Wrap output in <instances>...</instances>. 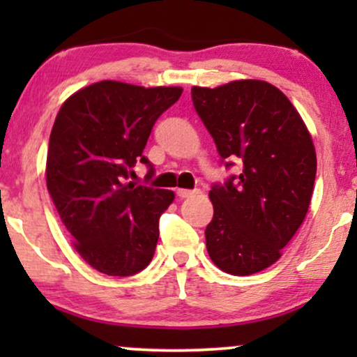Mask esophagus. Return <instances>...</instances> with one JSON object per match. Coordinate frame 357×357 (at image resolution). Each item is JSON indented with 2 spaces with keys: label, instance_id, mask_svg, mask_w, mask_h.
I'll return each instance as SVG.
<instances>
[{
  "label": "esophagus",
  "instance_id": "34e87169",
  "mask_svg": "<svg viewBox=\"0 0 357 357\" xmlns=\"http://www.w3.org/2000/svg\"><path fill=\"white\" fill-rule=\"evenodd\" d=\"M195 192H198V191L181 190V188H179V190H176V195H178V198H181V199H184V198H190V196L195 195Z\"/></svg>",
  "mask_w": 357,
  "mask_h": 357
}]
</instances>
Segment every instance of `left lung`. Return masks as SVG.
Segmentation results:
<instances>
[{"instance_id": "obj_1", "label": "left lung", "mask_w": 357, "mask_h": 357, "mask_svg": "<svg viewBox=\"0 0 357 357\" xmlns=\"http://www.w3.org/2000/svg\"><path fill=\"white\" fill-rule=\"evenodd\" d=\"M191 99L221 162L228 169L236 162L240 169L211 186L208 253L231 275L261 272L280 258L309 210L317 171L312 137L296 107L268 82L192 87Z\"/></svg>"}]
</instances>
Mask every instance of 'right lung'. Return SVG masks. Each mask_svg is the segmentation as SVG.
<instances>
[{
    "mask_svg": "<svg viewBox=\"0 0 357 357\" xmlns=\"http://www.w3.org/2000/svg\"><path fill=\"white\" fill-rule=\"evenodd\" d=\"M181 87H137L102 80L65 100L53 124L47 188L79 255L99 272L129 277L153 260L169 190L126 183L154 122L181 97Z\"/></svg>",
    "mask_w": 357,
    "mask_h": 357,
    "instance_id": "right-lung-1",
    "label": "right lung"
}]
</instances>
